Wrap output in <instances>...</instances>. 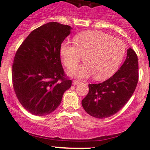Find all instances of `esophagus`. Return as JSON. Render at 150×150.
<instances>
[{"instance_id": "34e87169", "label": "esophagus", "mask_w": 150, "mask_h": 150, "mask_svg": "<svg viewBox=\"0 0 150 150\" xmlns=\"http://www.w3.org/2000/svg\"><path fill=\"white\" fill-rule=\"evenodd\" d=\"M80 83H81V82H80L79 81H78V80H74V81H72V84H73L74 86L78 85V84H79Z\"/></svg>"}]
</instances>
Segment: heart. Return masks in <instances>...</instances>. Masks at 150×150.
I'll use <instances>...</instances> for the list:
<instances>
[{
    "label": "heart",
    "instance_id": "heart-1",
    "mask_svg": "<svg viewBox=\"0 0 150 150\" xmlns=\"http://www.w3.org/2000/svg\"><path fill=\"white\" fill-rule=\"evenodd\" d=\"M75 42L64 41L60 47L64 64L69 69L86 56L83 65L69 72L72 78H86L94 75L97 80L106 79L117 71L125 54V45L122 40L101 31L83 32L76 36Z\"/></svg>",
    "mask_w": 150,
    "mask_h": 150
}]
</instances>
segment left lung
<instances>
[{"label": "left lung", "mask_w": 150, "mask_h": 150, "mask_svg": "<svg viewBox=\"0 0 150 150\" xmlns=\"http://www.w3.org/2000/svg\"><path fill=\"white\" fill-rule=\"evenodd\" d=\"M139 81V64L136 53L127 49L124 64L117 72L104 82L88 84V94L82 100L87 114L98 119L113 116L124 107L133 95Z\"/></svg>", "instance_id": "8db88e82"}]
</instances>
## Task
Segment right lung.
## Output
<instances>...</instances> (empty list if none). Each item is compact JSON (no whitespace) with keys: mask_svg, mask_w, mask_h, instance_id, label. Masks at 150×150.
Returning <instances> with one entry per match:
<instances>
[{"mask_svg":"<svg viewBox=\"0 0 150 150\" xmlns=\"http://www.w3.org/2000/svg\"><path fill=\"white\" fill-rule=\"evenodd\" d=\"M72 28L50 22L27 36L12 65V83L20 104L30 114L45 116L56 110L72 85L65 78L60 47Z\"/></svg>","mask_w":150,"mask_h":150,"instance_id":"right-lung-1","label":"right lung"}]
</instances>
